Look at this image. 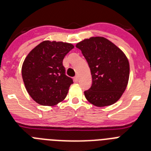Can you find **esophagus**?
<instances>
[{"label":"esophagus","instance_id":"1","mask_svg":"<svg viewBox=\"0 0 151 151\" xmlns=\"http://www.w3.org/2000/svg\"><path fill=\"white\" fill-rule=\"evenodd\" d=\"M74 81L76 82V83H77L78 81V76H76L74 77Z\"/></svg>","mask_w":151,"mask_h":151}]
</instances>
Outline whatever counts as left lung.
I'll list each match as a JSON object with an SVG mask.
<instances>
[{"label":"left lung","instance_id":"1","mask_svg":"<svg viewBox=\"0 0 151 151\" xmlns=\"http://www.w3.org/2000/svg\"><path fill=\"white\" fill-rule=\"evenodd\" d=\"M86 59L92 75V86L84 91L89 103L99 107L115 103L127 86L128 59L123 52L103 37L85 39L76 46Z\"/></svg>","mask_w":151,"mask_h":151}]
</instances>
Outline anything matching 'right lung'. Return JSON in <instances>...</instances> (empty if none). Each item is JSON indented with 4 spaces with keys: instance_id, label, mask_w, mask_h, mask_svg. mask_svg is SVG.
Here are the masks:
<instances>
[{
    "instance_id": "obj_1",
    "label": "right lung",
    "mask_w": 151,
    "mask_h": 151,
    "mask_svg": "<svg viewBox=\"0 0 151 151\" xmlns=\"http://www.w3.org/2000/svg\"><path fill=\"white\" fill-rule=\"evenodd\" d=\"M73 48L69 43L45 41L27 55L22 65V78L36 103L55 106L66 97L73 80L65 75L62 61Z\"/></svg>"
}]
</instances>
